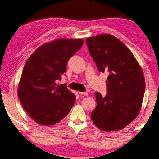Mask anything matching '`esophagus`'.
<instances>
[{
	"label": "esophagus",
	"instance_id": "34e87169",
	"mask_svg": "<svg viewBox=\"0 0 159 159\" xmlns=\"http://www.w3.org/2000/svg\"><path fill=\"white\" fill-rule=\"evenodd\" d=\"M79 94L80 95H86L87 96L88 93L86 92H79Z\"/></svg>",
	"mask_w": 159,
	"mask_h": 159
}]
</instances>
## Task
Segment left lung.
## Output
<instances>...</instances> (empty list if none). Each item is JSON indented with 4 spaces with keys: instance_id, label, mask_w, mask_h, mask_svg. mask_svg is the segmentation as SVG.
Wrapping results in <instances>:
<instances>
[{
    "instance_id": "1",
    "label": "left lung",
    "mask_w": 159,
    "mask_h": 159,
    "mask_svg": "<svg viewBox=\"0 0 159 159\" xmlns=\"http://www.w3.org/2000/svg\"><path fill=\"white\" fill-rule=\"evenodd\" d=\"M90 55L99 72H107V93H95L97 106L91 119L100 129L119 131L132 122L141 109L145 81L129 49L118 38L100 34L86 39Z\"/></svg>"
}]
</instances>
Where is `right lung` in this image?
<instances>
[{
	"mask_svg": "<svg viewBox=\"0 0 159 159\" xmlns=\"http://www.w3.org/2000/svg\"><path fill=\"white\" fill-rule=\"evenodd\" d=\"M83 43L82 39L55 40L38 48L27 60L18 96L23 109L37 123L55 125L70 112L75 95L66 84L56 83L61 80L68 60Z\"/></svg>",
	"mask_w": 159,
	"mask_h": 159,
	"instance_id": "obj_1",
	"label": "right lung"
}]
</instances>
